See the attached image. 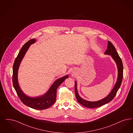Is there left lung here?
I'll list each match as a JSON object with an SVG mask.
<instances>
[{
  "label": "left lung",
  "instance_id": "left-lung-1",
  "mask_svg": "<svg viewBox=\"0 0 133 133\" xmlns=\"http://www.w3.org/2000/svg\"><path fill=\"white\" fill-rule=\"evenodd\" d=\"M105 54L109 55L111 56L112 58L114 60L116 64L117 65L118 69V77L116 84L114 88L112 90L110 94L101 100L96 101H87L83 99L80 97L78 92L77 89V83L75 81V93L77 100L81 105L88 108H97L100 106H102L106 103L111 101L113 98L116 96L117 91L120 87L121 85L123 79V66L122 61L121 59L119 57L117 51L114 45L112 44L110 42L108 41L107 49H106Z\"/></svg>",
  "mask_w": 133,
  "mask_h": 133
}]
</instances>
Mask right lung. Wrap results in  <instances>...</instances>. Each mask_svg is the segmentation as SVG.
I'll use <instances>...</instances> for the list:
<instances>
[{"label": "right lung", "instance_id": "right-lung-1", "mask_svg": "<svg viewBox=\"0 0 133 133\" xmlns=\"http://www.w3.org/2000/svg\"><path fill=\"white\" fill-rule=\"evenodd\" d=\"M36 39L33 38L26 43L22 48L17 56L13 67L12 81L13 87L22 102L26 105L37 110L46 109L52 105L56 101V90L69 76L66 75L56 80L51 85L47 92L42 96L36 97H31L26 95L21 90L19 85L18 80V72L22 60L30 45L36 43Z\"/></svg>", "mask_w": 133, "mask_h": 133}]
</instances>
